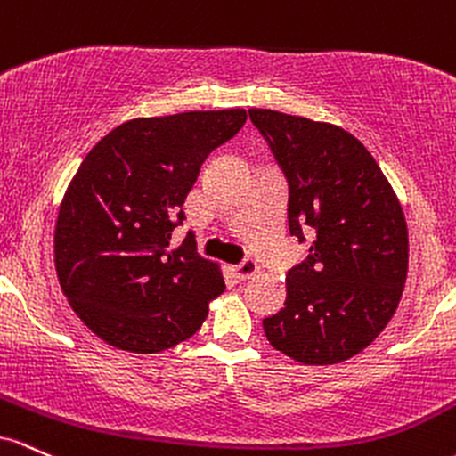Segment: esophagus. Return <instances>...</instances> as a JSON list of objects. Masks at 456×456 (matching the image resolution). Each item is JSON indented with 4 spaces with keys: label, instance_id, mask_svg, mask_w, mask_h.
<instances>
[{
    "label": "esophagus",
    "instance_id": "1",
    "mask_svg": "<svg viewBox=\"0 0 456 456\" xmlns=\"http://www.w3.org/2000/svg\"><path fill=\"white\" fill-rule=\"evenodd\" d=\"M232 273H234V278L237 280H249V278H254L256 273H258V263H256V260H252V258H245L241 265H239V267H234L232 269Z\"/></svg>",
    "mask_w": 456,
    "mask_h": 456
}]
</instances>
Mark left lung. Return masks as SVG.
I'll use <instances>...</instances> for the list:
<instances>
[{
    "mask_svg": "<svg viewBox=\"0 0 456 456\" xmlns=\"http://www.w3.org/2000/svg\"><path fill=\"white\" fill-rule=\"evenodd\" d=\"M289 183L290 237L308 258L286 273L284 308L263 321L271 346L308 366L340 364L390 323L407 280L401 202L357 137L330 122L249 110Z\"/></svg>",
    "mask_w": 456,
    "mask_h": 456,
    "instance_id": "obj_1",
    "label": "left lung"
}]
</instances>
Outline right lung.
Segmentation results:
<instances>
[{
    "label": "right lung",
    "mask_w": 456,
    "mask_h": 456,
    "mask_svg": "<svg viewBox=\"0 0 456 456\" xmlns=\"http://www.w3.org/2000/svg\"><path fill=\"white\" fill-rule=\"evenodd\" d=\"M245 118L239 107L135 118L81 161L55 222V271L70 308L107 345L172 349L224 293L222 271L191 234L174 249L170 239L204 159Z\"/></svg>",
    "instance_id": "right-lung-1"
}]
</instances>
